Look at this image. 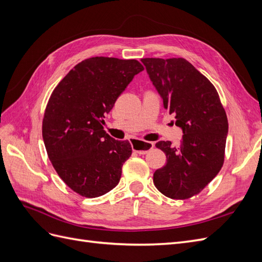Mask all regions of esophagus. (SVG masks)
I'll use <instances>...</instances> for the list:
<instances>
[{
  "instance_id": "esophagus-1",
  "label": "esophagus",
  "mask_w": 262,
  "mask_h": 262,
  "mask_svg": "<svg viewBox=\"0 0 262 262\" xmlns=\"http://www.w3.org/2000/svg\"><path fill=\"white\" fill-rule=\"evenodd\" d=\"M132 147L134 152L144 155L154 147L153 142H145L141 140H132Z\"/></svg>"
}]
</instances>
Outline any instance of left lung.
<instances>
[{"label":"left lung","mask_w":262,"mask_h":262,"mask_svg":"<svg viewBox=\"0 0 262 262\" xmlns=\"http://www.w3.org/2000/svg\"><path fill=\"white\" fill-rule=\"evenodd\" d=\"M141 61L164 108L184 132L177 147L170 141L155 144L167 163L154 172V185L170 199H189L201 192L223 166L228 131L225 109L214 85L186 59Z\"/></svg>","instance_id":"left-lung-1"}]
</instances>
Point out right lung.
I'll return each instance as SVG.
<instances>
[{
    "label": "right lung",
    "mask_w": 262,
    "mask_h": 262,
    "mask_svg": "<svg viewBox=\"0 0 262 262\" xmlns=\"http://www.w3.org/2000/svg\"><path fill=\"white\" fill-rule=\"evenodd\" d=\"M144 68L137 60L95 57L76 64L53 90L42 120L49 160L74 192L97 198L114 189L132 154L129 141L104 130L105 114Z\"/></svg>",
    "instance_id": "obj_1"
}]
</instances>
